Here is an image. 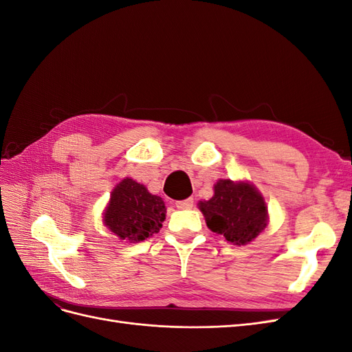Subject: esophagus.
<instances>
[{
	"label": "esophagus",
	"mask_w": 352,
	"mask_h": 352,
	"mask_svg": "<svg viewBox=\"0 0 352 352\" xmlns=\"http://www.w3.org/2000/svg\"><path fill=\"white\" fill-rule=\"evenodd\" d=\"M176 207H177L179 210H189V208H192V207H194V199H192V198H186V199H184V201H177V202H176Z\"/></svg>",
	"instance_id": "esophagus-1"
}]
</instances>
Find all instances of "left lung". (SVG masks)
Listing matches in <instances>:
<instances>
[{"instance_id":"8db88e82","label":"left lung","mask_w":352,"mask_h":352,"mask_svg":"<svg viewBox=\"0 0 352 352\" xmlns=\"http://www.w3.org/2000/svg\"><path fill=\"white\" fill-rule=\"evenodd\" d=\"M198 208L210 230L233 245H247L267 226V206L258 189L248 182L220 179L214 195L199 201Z\"/></svg>"}]
</instances>
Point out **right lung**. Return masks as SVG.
<instances>
[{
    "instance_id": "1",
    "label": "right lung",
    "mask_w": 352,
    "mask_h": 352,
    "mask_svg": "<svg viewBox=\"0 0 352 352\" xmlns=\"http://www.w3.org/2000/svg\"><path fill=\"white\" fill-rule=\"evenodd\" d=\"M164 219V201L131 177L116 185L102 217L114 235L129 242H140L158 233Z\"/></svg>"
}]
</instances>
